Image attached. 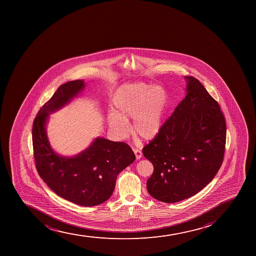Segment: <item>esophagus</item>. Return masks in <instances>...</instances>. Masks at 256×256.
Listing matches in <instances>:
<instances>
[{
	"label": "esophagus",
	"instance_id": "esophagus-1",
	"mask_svg": "<svg viewBox=\"0 0 256 256\" xmlns=\"http://www.w3.org/2000/svg\"><path fill=\"white\" fill-rule=\"evenodd\" d=\"M134 152L135 156H136V160H140V158H142V152H141V150H134Z\"/></svg>",
	"mask_w": 256,
	"mask_h": 256
}]
</instances>
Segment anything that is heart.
Listing matches in <instances>:
<instances>
[{
  "label": "heart",
  "instance_id": "obj_1",
  "mask_svg": "<svg viewBox=\"0 0 256 256\" xmlns=\"http://www.w3.org/2000/svg\"><path fill=\"white\" fill-rule=\"evenodd\" d=\"M167 104V92L161 86L144 82L126 84L116 90L112 98L114 112L108 115V122L116 137L125 140L134 130L145 140L156 137L162 126Z\"/></svg>",
  "mask_w": 256,
  "mask_h": 256
}]
</instances>
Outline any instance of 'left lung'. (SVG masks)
<instances>
[{"label": "left lung", "instance_id": "8db88e82", "mask_svg": "<svg viewBox=\"0 0 256 256\" xmlns=\"http://www.w3.org/2000/svg\"><path fill=\"white\" fill-rule=\"evenodd\" d=\"M187 95L142 154L154 165L150 194L164 202L192 197L223 162L226 122L220 106L198 79L186 76Z\"/></svg>", "mask_w": 256, "mask_h": 256}]
</instances>
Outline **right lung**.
Masks as SVG:
<instances>
[{"instance_id":"add662e5","label":"right lung","mask_w":256,"mask_h":256,"mask_svg":"<svg viewBox=\"0 0 256 256\" xmlns=\"http://www.w3.org/2000/svg\"><path fill=\"white\" fill-rule=\"evenodd\" d=\"M84 86V80L62 84L40 108L33 122V154L38 174L56 194L76 204L95 206L111 197L116 176L136 157L125 142L102 138L75 157H62L52 150L45 128L49 114L68 104Z\"/></svg>"}]
</instances>
